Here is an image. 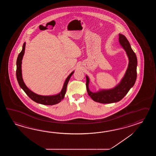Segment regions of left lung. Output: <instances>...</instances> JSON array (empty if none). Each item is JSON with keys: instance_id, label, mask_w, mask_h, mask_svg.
<instances>
[{"instance_id": "left-lung-1", "label": "left lung", "mask_w": 156, "mask_h": 156, "mask_svg": "<svg viewBox=\"0 0 156 156\" xmlns=\"http://www.w3.org/2000/svg\"><path fill=\"white\" fill-rule=\"evenodd\" d=\"M120 44L126 51L129 58V64L123 79L119 83L112 89L101 90L93 93L89 90V78L86 76V89L91 98L95 101L102 104H109L119 101L126 96L131 87L134 86L136 79L137 58L133 51L129 41L123 34H119Z\"/></svg>"}]
</instances>
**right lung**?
Segmentation results:
<instances>
[{
  "instance_id": "obj_1",
  "label": "right lung",
  "mask_w": 156,
  "mask_h": 156,
  "mask_svg": "<svg viewBox=\"0 0 156 156\" xmlns=\"http://www.w3.org/2000/svg\"><path fill=\"white\" fill-rule=\"evenodd\" d=\"M25 46H26V43H24L22 50L20 53L18 55L17 60L16 76H17V81L20 87L24 91L31 99L36 103L43 104V105H52L60 103L65 97V95L66 91L67 84L69 81L70 77L73 74L74 71L72 72L67 77L63 84V87L59 94L55 95H51V96H43V95H40L33 93V91H32L27 87L26 84L24 83L23 80L22 79V68H21L22 60L24 53Z\"/></svg>"
}]
</instances>
